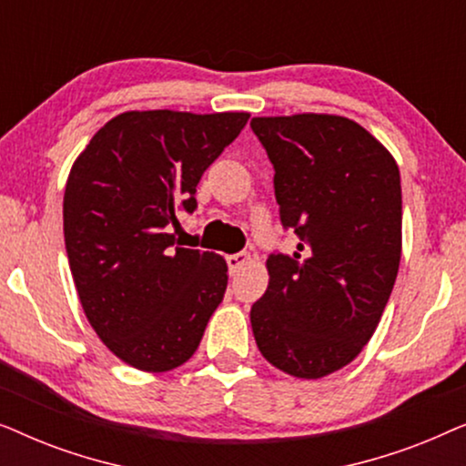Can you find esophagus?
I'll return each instance as SVG.
<instances>
[{
	"instance_id": "obj_1",
	"label": "esophagus",
	"mask_w": 466,
	"mask_h": 466,
	"mask_svg": "<svg viewBox=\"0 0 466 466\" xmlns=\"http://www.w3.org/2000/svg\"><path fill=\"white\" fill-rule=\"evenodd\" d=\"M227 263H228V269H231V273H238L241 267L250 263V254H248V252L231 254V257H227Z\"/></svg>"
}]
</instances>
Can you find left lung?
<instances>
[{"label":"left lung","instance_id":"obj_1","mask_svg":"<svg viewBox=\"0 0 466 466\" xmlns=\"http://www.w3.org/2000/svg\"><path fill=\"white\" fill-rule=\"evenodd\" d=\"M250 125L276 169L279 218L304 252L267 258L254 339L279 371L327 378L362 352L390 299L403 248L399 165L365 127L337 114Z\"/></svg>","mask_w":466,"mask_h":466}]
</instances>
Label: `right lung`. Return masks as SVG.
Masks as SVG:
<instances>
[{
  "mask_svg": "<svg viewBox=\"0 0 466 466\" xmlns=\"http://www.w3.org/2000/svg\"><path fill=\"white\" fill-rule=\"evenodd\" d=\"M248 112L131 110L76 157L63 195L66 250L86 320L127 365L165 373L199 348L227 290V260L176 246L203 171Z\"/></svg>",
  "mask_w": 466,
  "mask_h": 466,
  "instance_id": "add662e5",
  "label": "right lung"
}]
</instances>
